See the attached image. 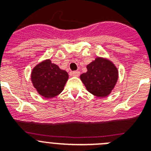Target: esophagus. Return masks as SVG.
<instances>
[{"instance_id":"esophagus-1","label":"esophagus","mask_w":151,"mask_h":151,"mask_svg":"<svg viewBox=\"0 0 151 151\" xmlns=\"http://www.w3.org/2000/svg\"><path fill=\"white\" fill-rule=\"evenodd\" d=\"M71 75L73 76H76V77H78L80 75V72L79 71H73L71 73Z\"/></svg>"}]
</instances>
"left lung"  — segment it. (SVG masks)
I'll return each instance as SVG.
<instances>
[{
    "mask_svg": "<svg viewBox=\"0 0 151 151\" xmlns=\"http://www.w3.org/2000/svg\"><path fill=\"white\" fill-rule=\"evenodd\" d=\"M86 67L87 72L80 76V79L88 91L99 97L110 95L119 78L115 64L107 58L97 57Z\"/></svg>",
    "mask_w": 151,
    "mask_h": 151,
    "instance_id": "left-lung-1",
    "label": "left lung"
}]
</instances>
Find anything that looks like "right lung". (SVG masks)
Segmentation results:
<instances>
[{"mask_svg":"<svg viewBox=\"0 0 151 151\" xmlns=\"http://www.w3.org/2000/svg\"><path fill=\"white\" fill-rule=\"evenodd\" d=\"M69 78L68 73L50 59L41 61L31 73V81L37 92L45 98H51L60 94Z\"/></svg>","mask_w":151,"mask_h":151,"instance_id":"1","label":"right lung"}]
</instances>
